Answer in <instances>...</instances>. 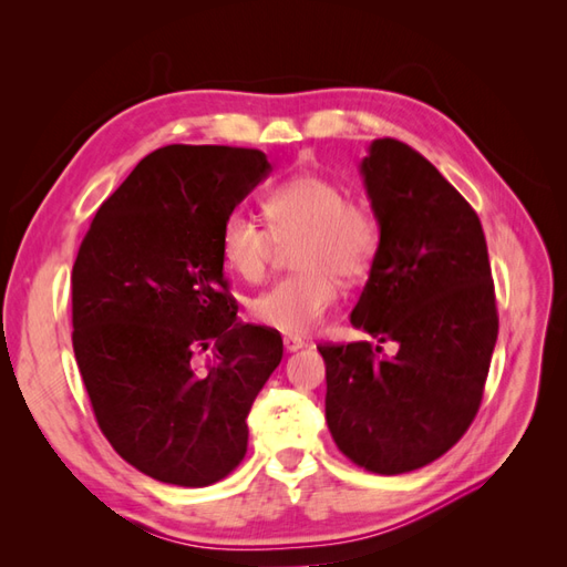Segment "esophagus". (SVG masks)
<instances>
[{
	"label": "esophagus",
	"mask_w": 567,
	"mask_h": 567,
	"mask_svg": "<svg viewBox=\"0 0 567 567\" xmlns=\"http://www.w3.org/2000/svg\"><path fill=\"white\" fill-rule=\"evenodd\" d=\"M284 348H286V352H298V350L305 348V340L298 338V336H286L284 338Z\"/></svg>",
	"instance_id": "obj_1"
}]
</instances>
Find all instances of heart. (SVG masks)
I'll return each mask as SVG.
<instances>
[{
  "instance_id": "heart-1",
  "label": "heart",
  "mask_w": 567,
  "mask_h": 567,
  "mask_svg": "<svg viewBox=\"0 0 567 567\" xmlns=\"http://www.w3.org/2000/svg\"><path fill=\"white\" fill-rule=\"evenodd\" d=\"M269 230L244 210H231L219 229L221 262L236 277L260 281L274 244L296 238L290 262L298 269L262 290L250 305L269 329L305 336L321 323L338 300V280L364 279L381 246L375 215L346 186L323 175H296L262 200Z\"/></svg>"
}]
</instances>
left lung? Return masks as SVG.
<instances>
[{
  "label": "left lung",
  "mask_w": 567,
  "mask_h": 567,
  "mask_svg": "<svg viewBox=\"0 0 567 567\" xmlns=\"http://www.w3.org/2000/svg\"><path fill=\"white\" fill-rule=\"evenodd\" d=\"M381 229L352 326L400 346H319L326 423L357 466L400 475L450 452L473 423L499 317L483 225L433 163L375 140L359 165Z\"/></svg>",
  "instance_id": "1"
}]
</instances>
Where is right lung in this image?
<instances>
[{"label": "right lung", "instance_id": "right-lung-1", "mask_svg": "<svg viewBox=\"0 0 567 567\" xmlns=\"http://www.w3.org/2000/svg\"><path fill=\"white\" fill-rule=\"evenodd\" d=\"M271 173L257 148L163 146L101 205L73 265V350L101 433L179 487L227 477L281 336L236 319L219 229ZM212 350L209 362L197 357Z\"/></svg>", "mask_w": 567, "mask_h": 567}]
</instances>
